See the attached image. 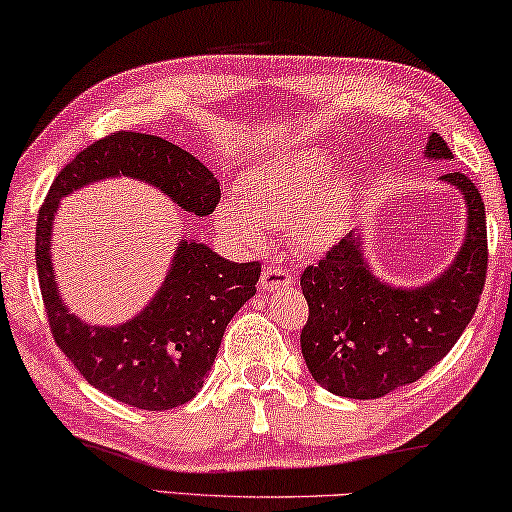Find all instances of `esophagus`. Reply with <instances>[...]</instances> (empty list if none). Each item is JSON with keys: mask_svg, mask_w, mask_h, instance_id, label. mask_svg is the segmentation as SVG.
<instances>
[{"mask_svg": "<svg viewBox=\"0 0 512 512\" xmlns=\"http://www.w3.org/2000/svg\"><path fill=\"white\" fill-rule=\"evenodd\" d=\"M294 284H296V277L291 275L289 270L275 268V265L265 268L261 275V291H265V294H272V291H280V289H289V287H294Z\"/></svg>", "mask_w": 512, "mask_h": 512, "instance_id": "1", "label": "esophagus"}]
</instances>
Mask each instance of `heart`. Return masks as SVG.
Returning a JSON list of instances; mask_svg holds the SVG:
<instances>
[{
  "label": "heart",
  "mask_w": 512,
  "mask_h": 512,
  "mask_svg": "<svg viewBox=\"0 0 512 512\" xmlns=\"http://www.w3.org/2000/svg\"><path fill=\"white\" fill-rule=\"evenodd\" d=\"M334 164L322 148L263 159L240 178L237 197L218 204V228L237 247L256 249L268 237V225H287L305 254H324L348 228L355 199L353 178L334 174Z\"/></svg>",
  "instance_id": "1"
}]
</instances>
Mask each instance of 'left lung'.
I'll return each mask as SVG.
<instances>
[{"mask_svg": "<svg viewBox=\"0 0 512 512\" xmlns=\"http://www.w3.org/2000/svg\"><path fill=\"white\" fill-rule=\"evenodd\" d=\"M426 159H454L442 136L430 134ZM442 183L466 202V232L449 268L418 287L378 277L353 230L320 265L301 275L308 324L301 350L308 371L329 393L376 400L414 383L454 348L473 320L487 275L484 202L468 176L451 171Z\"/></svg>", "mask_w": 512, "mask_h": 512, "instance_id": "8db88e82", "label": "left lung"}]
</instances>
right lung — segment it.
I'll return each instance as SVG.
<instances>
[{"mask_svg": "<svg viewBox=\"0 0 512 512\" xmlns=\"http://www.w3.org/2000/svg\"><path fill=\"white\" fill-rule=\"evenodd\" d=\"M136 178L192 216H209L221 185L195 155L159 136L119 131L84 148L51 183L37 216V275L58 348L91 386L145 411L190 402L214 367L223 331L256 294L261 265L232 263L183 237L162 287L122 324H89L70 313L53 272V221L61 199L105 178Z\"/></svg>", "mask_w": 512, "mask_h": 512, "instance_id": "obj_1", "label": "right lung"}]
</instances>
